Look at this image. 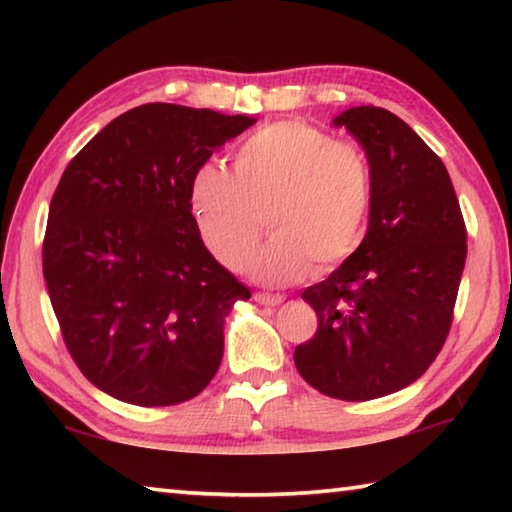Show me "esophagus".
Instances as JSON below:
<instances>
[{
    "label": "esophagus",
    "instance_id": "esophagus-1",
    "mask_svg": "<svg viewBox=\"0 0 512 512\" xmlns=\"http://www.w3.org/2000/svg\"><path fill=\"white\" fill-rule=\"evenodd\" d=\"M253 298H255V302H259V305H266V307H275L284 300L282 293H264V291H257Z\"/></svg>",
    "mask_w": 512,
    "mask_h": 512
}]
</instances>
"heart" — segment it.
I'll return each instance as SVG.
<instances>
[{
    "mask_svg": "<svg viewBox=\"0 0 512 512\" xmlns=\"http://www.w3.org/2000/svg\"><path fill=\"white\" fill-rule=\"evenodd\" d=\"M372 207L366 151L307 121H277L246 137L232 173L198 167L189 183V210L216 262L241 271L264 232L250 273L266 284H291L332 271L361 246Z\"/></svg>",
    "mask_w": 512,
    "mask_h": 512,
    "instance_id": "b5f03b06",
    "label": "heart"
}]
</instances>
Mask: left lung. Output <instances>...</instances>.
<instances>
[{
	"instance_id": "8db88e82",
	"label": "left lung",
	"mask_w": 512,
	"mask_h": 512,
	"mask_svg": "<svg viewBox=\"0 0 512 512\" xmlns=\"http://www.w3.org/2000/svg\"><path fill=\"white\" fill-rule=\"evenodd\" d=\"M372 167L368 232L327 280L307 287L318 329L293 352L327 397L366 402L402 391L443 350L461 284L467 230L443 160L393 112H341Z\"/></svg>"
}]
</instances>
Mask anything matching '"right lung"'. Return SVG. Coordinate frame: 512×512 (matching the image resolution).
Segmentation results:
<instances>
[{
	"instance_id": "obj_1",
	"label": "right lung",
	"mask_w": 512,
	"mask_h": 512,
	"mask_svg": "<svg viewBox=\"0 0 512 512\" xmlns=\"http://www.w3.org/2000/svg\"><path fill=\"white\" fill-rule=\"evenodd\" d=\"M253 124L144 103L67 164L49 205L42 273L74 363L115 400L187 402L219 370L225 316L250 289L205 248L189 183Z\"/></svg>"
}]
</instances>
